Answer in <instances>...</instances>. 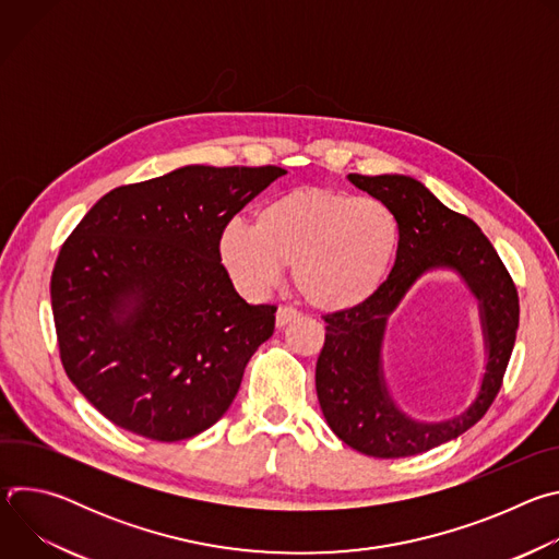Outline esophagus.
I'll list each match as a JSON object with an SVG mask.
<instances>
[{"mask_svg": "<svg viewBox=\"0 0 559 559\" xmlns=\"http://www.w3.org/2000/svg\"><path fill=\"white\" fill-rule=\"evenodd\" d=\"M298 316H300L298 309H294V307H289V305H281L278 311H276V325H278V328H285L287 323L296 321Z\"/></svg>", "mask_w": 559, "mask_h": 559, "instance_id": "1", "label": "esophagus"}]
</instances>
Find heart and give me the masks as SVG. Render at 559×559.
<instances>
[{
	"instance_id": "heart-1",
	"label": "heart",
	"mask_w": 559,
	"mask_h": 559,
	"mask_svg": "<svg viewBox=\"0 0 559 559\" xmlns=\"http://www.w3.org/2000/svg\"><path fill=\"white\" fill-rule=\"evenodd\" d=\"M401 223L371 197H349L330 188L285 192L254 216V225L229 221L218 234V261L234 285L263 296L294 267L300 296L325 311H343L369 300L386 281Z\"/></svg>"
}]
</instances>
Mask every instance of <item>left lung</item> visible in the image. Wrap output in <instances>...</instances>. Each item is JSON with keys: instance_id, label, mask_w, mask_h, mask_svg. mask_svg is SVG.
<instances>
[{"instance_id": "obj_1", "label": "left lung", "mask_w": 559, "mask_h": 559, "mask_svg": "<svg viewBox=\"0 0 559 559\" xmlns=\"http://www.w3.org/2000/svg\"><path fill=\"white\" fill-rule=\"evenodd\" d=\"M386 203L401 223V246L382 287L362 305L323 316L325 345L316 362V393L332 431L371 457H407L440 447L480 420L493 405L515 345L518 287L489 238L468 216L444 207L423 183L401 175H349ZM457 269L481 298L490 362L476 403L447 424H414L394 409L383 389L379 345L388 313L418 275Z\"/></svg>"}]
</instances>
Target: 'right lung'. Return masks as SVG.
I'll list each match as a JSON object with an SVG mask.
<instances>
[{
    "label": "right lung",
    "mask_w": 559,
    "mask_h": 559,
    "mask_svg": "<svg viewBox=\"0 0 559 559\" xmlns=\"http://www.w3.org/2000/svg\"><path fill=\"white\" fill-rule=\"evenodd\" d=\"M276 166H188L110 190L66 238L50 278L59 358L117 427L177 442L231 405L276 305L236 294L221 229Z\"/></svg>",
    "instance_id": "add662e5"
}]
</instances>
